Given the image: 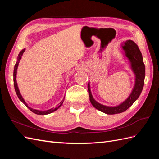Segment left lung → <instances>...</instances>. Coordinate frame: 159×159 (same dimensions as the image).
Wrapping results in <instances>:
<instances>
[{"label": "left lung", "mask_w": 159, "mask_h": 159, "mask_svg": "<svg viewBox=\"0 0 159 159\" xmlns=\"http://www.w3.org/2000/svg\"><path fill=\"white\" fill-rule=\"evenodd\" d=\"M124 57L128 60V63L134 75V85L129 97L116 106H107L101 104L96 101L90 89V84L88 82V88L89 95V100L91 105L105 114L114 115L121 113L129 109L139 98L143 88L145 77V66L143 63L142 54L138 46L133 40H128L121 44Z\"/></svg>", "instance_id": "obj_1"}]
</instances>
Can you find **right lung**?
I'll return each mask as SVG.
<instances>
[{
    "label": "right lung",
    "instance_id": "right-lung-1",
    "mask_svg": "<svg viewBox=\"0 0 159 159\" xmlns=\"http://www.w3.org/2000/svg\"><path fill=\"white\" fill-rule=\"evenodd\" d=\"M25 48H24L22 50H21L20 52V53H19V54L18 56V57H17V61L16 62V64L15 66H14V73H13V80H14V89H15V91L16 93V95L18 96V98H19V99H20L21 102L25 104L26 106L32 112L34 113L37 115H48V114H50V113H52L53 112H54L55 111H56L57 109H59L61 106L62 103H64V98L63 99V100L61 101V102L60 103V104L57 105V107H53V108H51L48 110H45V111H40V110H38V109H33L30 107H29L28 105V104L26 103V102L25 101V99H24V98H22V96L20 92V90H19L18 89V84H17V81H16V74H17V69H18V64H19V62H20V60H21V57L23 55V53L25 52Z\"/></svg>",
    "mask_w": 159,
    "mask_h": 159
}]
</instances>
